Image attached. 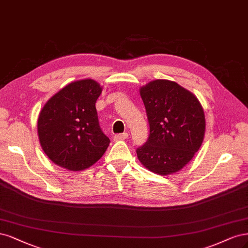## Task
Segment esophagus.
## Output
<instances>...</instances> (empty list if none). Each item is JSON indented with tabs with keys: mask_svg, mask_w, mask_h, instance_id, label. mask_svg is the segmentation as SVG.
<instances>
[{
	"mask_svg": "<svg viewBox=\"0 0 248 248\" xmlns=\"http://www.w3.org/2000/svg\"><path fill=\"white\" fill-rule=\"evenodd\" d=\"M127 137H129V134H127V133H123V134H116V135H114L113 139L115 141H119V140H124Z\"/></svg>",
	"mask_w": 248,
	"mask_h": 248,
	"instance_id": "esophagus-1",
	"label": "esophagus"
}]
</instances>
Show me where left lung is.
<instances>
[{
	"mask_svg": "<svg viewBox=\"0 0 248 248\" xmlns=\"http://www.w3.org/2000/svg\"><path fill=\"white\" fill-rule=\"evenodd\" d=\"M149 137L136 153L141 164L158 175L181 170L201 147L205 115L194 93L174 81L157 79L140 89Z\"/></svg>",
	"mask_w": 248,
	"mask_h": 248,
	"instance_id": "8db88e82",
	"label": "left lung"
}]
</instances>
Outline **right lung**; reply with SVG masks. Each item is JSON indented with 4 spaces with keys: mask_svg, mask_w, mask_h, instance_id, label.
Wrapping results in <instances>:
<instances>
[{
    "mask_svg": "<svg viewBox=\"0 0 248 248\" xmlns=\"http://www.w3.org/2000/svg\"><path fill=\"white\" fill-rule=\"evenodd\" d=\"M102 93L93 79L71 82L47 101L38 117L40 144L51 162L82 171L105 154L110 140L101 130L95 102Z\"/></svg>",
    "mask_w": 248,
    "mask_h": 248,
    "instance_id": "add662e5",
    "label": "right lung"
}]
</instances>
